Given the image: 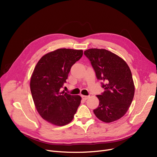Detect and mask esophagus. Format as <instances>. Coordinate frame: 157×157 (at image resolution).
<instances>
[{
    "instance_id": "esophagus-1",
    "label": "esophagus",
    "mask_w": 157,
    "mask_h": 157,
    "mask_svg": "<svg viewBox=\"0 0 157 157\" xmlns=\"http://www.w3.org/2000/svg\"><path fill=\"white\" fill-rule=\"evenodd\" d=\"M82 99H84V100H86L87 98H89V96H86V95H82Z\"/></svg>"
}]
</instances>
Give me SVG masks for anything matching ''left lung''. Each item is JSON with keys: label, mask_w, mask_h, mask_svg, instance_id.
Masks as SVG:
<instances>
[{"label": "left lung", "mask_w": 157, "mask_h": 157, "mask_svg": "<svg viewBox=\"0 0 157 157\" xmlns=\"http://www.w3.org/2000/svg\"><path fill=\"white\" fill-rule=\"evenodd\" d=\"M84 54L104 88L103 93L97 95L99 105L93 110L94 113L104 122L115 121L126 114L134 97L130 69L122 59L104 49H89Z\"/></svg>", "instance_id": "obj_1"}]
</instances>
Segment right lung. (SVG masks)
<instances>
[{
	"label": "right lung",
	"mask_w": 157,
	"mask_h": 157,
	"mask_svg": "<svg viewBox=\"0 0 157 157\" xmlns=\"http://www.w3.org/2000/svg\"><path fill=\"white\" fill-rule=\"evenodd\" d=\"M82 50L58 49L44 55L30 81L31 95L43 119L58 126L70 123L80 104L79 95L62 91L71 66L82 57Z\"/></svg>",
	"instance_id": "obj_1"
}]
</instances>
